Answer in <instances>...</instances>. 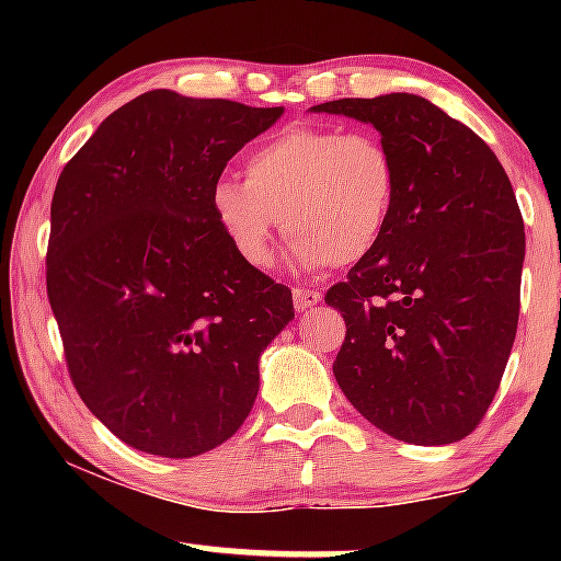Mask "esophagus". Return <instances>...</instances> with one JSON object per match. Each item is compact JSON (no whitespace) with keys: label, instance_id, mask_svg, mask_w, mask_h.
<instances>
[{"label":"esophagus","instance_id":"obj_1","mask_svg":"<svg viewBox=\"0 0 561 561\" xmlns=\"http://www.w3.org/2000/svg\"><path fill=\"white\" fill-rule=\"evenodd\" d=\"M321 300V295L317 289H308V287H295L293 289V302H295V311L302 313L308 308H313Z\"/></svg>","mask_w":561,"mask_h":561}]
</instances>
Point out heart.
I'll return each mask as SVG.
<instances>
[{"label": "heart", "mask_w": 561, "mask_h": 561, "mask_svg": "<svg viewBox=\"0 0 561 561\" xmlns=\"http://www.w3.org/2000/svg\"><path fill=\"white\" fill-rule=\"evenodd\" d=\"M248 182L221 176L210 210L234 253L268 266L274 234L295 237L293 261L306 272L366 259L388 229L396 205V160L366 131L289 126L244 160Z\"/></svg>", "instance_id": "1"}]
</instances>
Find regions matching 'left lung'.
I'll return each mask as SVG.
<instances>
[{"label": "left lung", "instance_id": "obj_1", "mask_svg": "<svg viewBox=\"0 0 561 561\" xmlns=\"http://www.w3.org/2000/svg\"><path fill=\"white\" fill-rule=\"evenodd\" d=\"M311 111L375 126L398 173L382 240L327 293L347 327L334 379L396 440H461L485 416L517 334L525 224L512 182L472 128L424 96Z\"/></svg>", "mask_w": 561, "mask_h": 561}]
</instances>
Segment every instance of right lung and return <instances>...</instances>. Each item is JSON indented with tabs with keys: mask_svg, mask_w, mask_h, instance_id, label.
<instances>
[{
	"mask_svg": "<svg viewBox=\"0 0 561 561\" xmlns=\"http://www.w3.org/2000/svg\"><path fill=\"white\" fill-rule=\"evenodd\" d=\"M282 113L156 89L107 115L57 179L49 306L81 401L126 446L190 459L253 409L293 293L234 253L210 190Z\"/></svg>",
	"mask_w": 561,
	"mask_h": 561,
	"instance_id": "right-lung-1",
	"label": "right lung"
}]
</instances>
